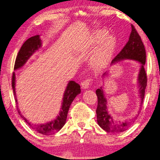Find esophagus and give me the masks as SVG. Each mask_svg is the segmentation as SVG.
Listing matches in <instances>:
<instances>
[{
    "instance_id": "34e87169",
    "label": "esophagus",
    "mask_w": 160,
    "mask_h": 160,
    "mask_svg": "<svg viewBox=\"0 0 160 160\" xmlns=\"http://www.w3.org/2000/svg\"><path fill=\"white\" fill-rule=\"evenodd\" d=\"M91 82H92L91 78H87L85 80H84L81 83L82 88H84V89L88 88H89V86H90V84H91Z\"/></svg>"
}]
</instances>
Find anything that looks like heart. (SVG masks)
Returning a JSON list of instances; mask_svg holds the SVG:
<instances>
[{
    "mask_svg": "<svg viewBox=\"0 0 160 160\" xmlns=\"http://www.w3.org/2000/svg\"><path fill=\"white\" fill-rule=\"evenodd\" d=\"M105 30L96 31L91 36L89 44L98 47L91 58V63L96 69L105 68L111 61L116 48V40L114 36H108Z\"/></svg>",
    "mask_w": 160,
    "mask_h": 160,
    "instance_id": "b5f03b06",
    "label": "heart"
}]
</instances>
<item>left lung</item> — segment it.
<instances>
[{"mask_svg":"<svg viewBox=\"0 0 160 160\" xmlns=\"http://www.w3.org/2000/svg\"><path fill=\"white\" fill-rule=\"evenodd\" d=\"M131 27H132V31L130 34L128 42L112 60V65H114L120 61L125 59L137 61L141 64L137 80L139 88V97L141 99V104L142 105L144 99L147 81V74L144 68L146 61V52L141 36L138 34L134 26L132 25ZM107 75H108V72H105L102 77L104 78L105 76ZM96 94L98 98V105L96 110L97 120L98 124L102 129L108 132H122L128 129L132 124L134 119L117 121L111 116L108 110V102L103 87L97 89Z\"/></svg>","mask_w":160,"mask_h":160,"instance_id":"1","label":"left lung"}]
</instances>
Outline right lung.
<instances>
[{"label": "right lung", "instance_id": "right-lung-1", "mask_svg": "<svg viewBox=\"0 0 160 160\" xmlns=\"http://www.w3.org/2000/svg\"><path fill=\"white\" fill-rule=\"evenodd\" d=\"M42 47V40H41L40 36L36 35L28 38L25 42L23 44L21 48L18 52V56L16 57V60L14 65V70L22 68L26 64L27 61L30 59V57L34 54L38 49ZM12 88L13 90L14 95L15 98V102L18 105V100L16 98L15 92V73H13L12 76ZM81 92L80 85L74 81H69L67 87L65 90L64 95L63 97L62 105H61L59 114L57 116L55 119L48 122L45 124H34L33 123L28 121L26 117H24L20 110L17 108L18 113L22 117V119L29 125L31 128L34 130L38 133L42 134L44 135H50L58 132L66 122L68 113L69 107L74 100L76 97L79 95Z\"/></svg>", "mask_w": 160, "mask_h": 160}]
</instances>
